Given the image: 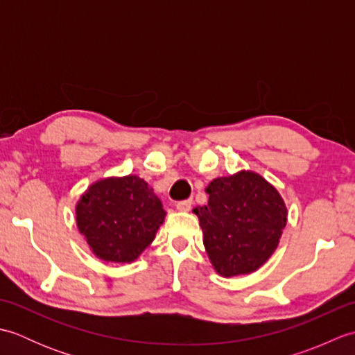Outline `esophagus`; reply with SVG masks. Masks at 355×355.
<instances>
[{
  "mask_svg": "<svg viewBox=\"0 0 355 355\" xmlns=\"http://www.w3.org/2000/svg\"><path fill=\"white\" fill-rule=\"evenodd\" d=\"M175 207H177V210H180V212H189L191 207H192V200L178 201Z\"/></svg>",
  "mask_w": 355,
  "mask_h": 355,
  "instance_id": "1",
  "label": "esophagus"
}]
</instances>
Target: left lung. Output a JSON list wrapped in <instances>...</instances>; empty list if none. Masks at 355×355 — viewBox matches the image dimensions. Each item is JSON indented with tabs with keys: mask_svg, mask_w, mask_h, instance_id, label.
Listing matches in <instances>:
<instances>
[{
	"mask_svg": "<svg viewBox=\"0 0 355 355\" xmlns=\"http://www.w3.org/2000/svg\"><path fill=\"white\" fill-rule=\"evenodd\" d=\"M206 193L207 205L192 212L198 216L214 270L233 277L261 268L275 253L286 225L288 212L281 193L250 169L215 178Z\"/></svg>",
	"mask_w": 355,
	"mask_h": 355,
	"instance_id": "1",
	"label": "left lung"
}]
</instances>
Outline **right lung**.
Segmentation results:
<instances>
[{
	"mask_svg": "<svg viewBox=\"0 0 355 355\" xmlns=\"http://www.w3.org/2000/svg\"><path fill=\"white\" fill-rule=\"evenodd\" d=\"M74 212L92 253L114 263L137 259L166 216L153 187L137 175L97 180L80 195Z\"/></svg>",
	"mask_w": 355,
	"mask_h": 355,
	"instance_id": "add662e5",
	"label": "right lung"
}]
</instances>
